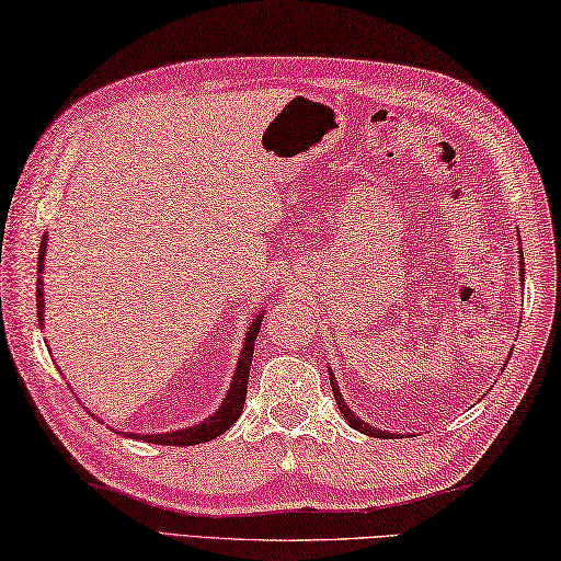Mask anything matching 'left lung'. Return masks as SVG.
Masks as SVG:
<instances>
[{
  "instance_id": "left-lung-1",
  "label": "left lung",
  "mask_w": 561,
  "mask_h": 561,
  "mask_svg": "<svg viewBox=\"0 0 561 561\" xmlns=\"http://www.w3.org/2000/svg\"><path fill=\"white\" fill-rule=\"evenodd\" d=\"M520 251H523V249H520ZM520 280H525V263H523V259H520ZM327 371H330V383H332V390H334L336 405H340V412H342L348 425H352V427L358 430V432H364V435H368V437H390V439L398 437V435H393V432L376 430V427L368 425V422H364L358 415H354L352 408H348V405L344 403V396H342V390H340V383H336V378H334V374H332V368H327Z\"/></svg>"
}]
</instances>
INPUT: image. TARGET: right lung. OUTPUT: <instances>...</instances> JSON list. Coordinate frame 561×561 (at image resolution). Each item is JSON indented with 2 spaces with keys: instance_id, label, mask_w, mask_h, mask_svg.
Returning a JSON list of instances; mask_svg holds the SVG:
<instances>
[{
  "instance_id": "add662e5",
  "label": "right lung",
  "mask_w": 561,
  "mask_h": 561,
  "mask_svg": "<svg viewBox=\"0 0 561 561\" xmlns=\"http://www.w3.org/2000/svg\"><path fill=\"white\" fill-rule=\"evenodd\" d=\"M46 247H48V234H44V241H41L38 249V283H36V312H38V324L44 330V310H46V300H44V261H46ZM261 310L256 314V320L249 324L247 336H244V346H241V354L237 358V368L234 376H231V383L221 405L213 412V415L205 417L197 425H190L183 430H173V432H153V435H136V432H129L126 437L134 439H144V442H153V445H168V447H190V445H203V442H209L219 437L221 432H227L234 422L239 420L241 410H244V400H247V386H249V371H251V356H253V342L259 336V327L263 320Z\"/></svg>"
}]
</instances>
